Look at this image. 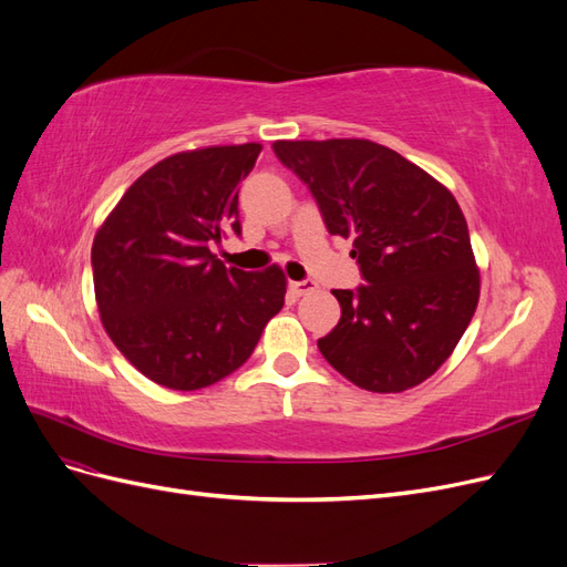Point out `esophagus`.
<instances>
[{"mask_svg": "<svg viewBox=\"0 0 567 567\" xmlns=\"http://www.w3.org/2000/svg\"><path fill=\"white\" fill-rule=\"evenodd\" d=\"M288 288H290V293L300 298V296L312 293V290L317 288V284H315V281H290Z\"/></svg>", "mask_w": 567, "mask_h": 567, "instance_id": "34e87169", "label": "esophagus"}]
</instances>
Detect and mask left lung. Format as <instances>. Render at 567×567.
<instances>
[{
  "instance_id": "left-lung-1",
  "label": "left lung",
  "mask_w": 567,
  "mask_h": 567,
  "mask_svg": "<svg viewBox=\"0 0 567 567\" xmlns=\"http://www.w3.org/2000/svg\"><path fill=\"white\" fill-rule=\"evenodd\" d=\"M310 186L326 229L352 238L367 286L333 290L326 362L369 392H404L447 362L475 315L480 269L466 217L444 184L369 140L274 142Z\"/></svg>"
}]
</instances>
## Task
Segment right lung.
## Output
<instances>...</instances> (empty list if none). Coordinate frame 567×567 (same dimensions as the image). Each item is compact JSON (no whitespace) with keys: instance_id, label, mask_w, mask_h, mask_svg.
I'll return each mask as SVG.
<instances>
[{"instance_id":"add662e5","label":"right lung","mask_w":567,"mask_h":567,"mask_svg":"<svg viewBox=\"0 0 567 567\" xmlns=\"http://www.w3.org/2000/svg\"><path fill=\"white\" fill-rule=\"evenodd\" d=\"M262 144L203 146L136 179L92 244L101 323L127 362L169 390H200L246 364L284 307L286 274L225 267L210 250L238 225V182Z\"/></svg>"}]
</instances>
